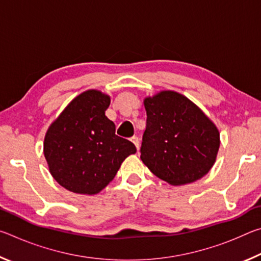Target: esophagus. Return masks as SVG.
I'll return each instance as SVG.
<instances>
[{
    "instance_id": "34e87169",
    "label": "esophagus",
    "mask_w": 261,
    "mask_h": 261,
    "mask_svg": "<svg viewBox=\"0 0 261 261\" xmlns=\"http://www.w3.org/2000/svg\"><path fill=\"white\" fill-rule=\"evenodd\" d=\"M131 141L135 144V146L137 147V149H138V148H139V138H138V137L134 136V137H132V138H131Z\"/></svg>"
}]
</instances>
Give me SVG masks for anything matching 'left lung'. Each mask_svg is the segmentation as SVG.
Here are the masks:
<instances>
[{"mask_svg":"<svg viewBox=\"0 0 261 261\" xmlns=\"http://www.w3.org/2000/svg\"><path fill=\"white\" fill-rule=\"evenodd\" d=\"M146 130L140 159L152 173L170 185L200 179L214 166L220 132L214 122L187 96L160 91L144 99Z\"/></svg>","mask_w":261,"mask_h":261,"instance_id":"left-lung-1","label":"left lung"}]
</instances>
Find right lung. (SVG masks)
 I'll return each mask as SVG.
<instances>
[{
    "instance_id": "obj_1",
    "label": "right lung",
    "mask_w": 261,
    "mask_h": 261,
    "mask_svg": "<svg viewBox=\"0 0 261 261\" xmlns=\"http://www.w3.org/2000/svg\"><path fill=\"white\" fill-rule=\"evenodd\" d=\"M109 105L108 94L87 90L48 127L43 154L51 176L68 191L99 193L137 151L131 141L115 135L114 122L106 116Z\"/></svg>"
}]
</instances>
